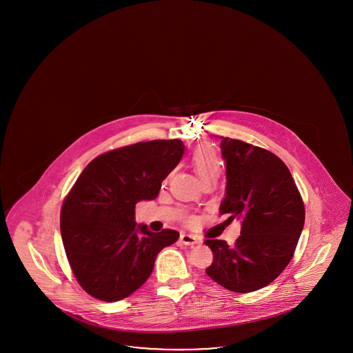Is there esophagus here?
<instances>
[{"instance_id": "34e87169", "label": "esophagus", "mask_w": 353, "mask_h": 353, "mask_svg": "<svg viewBox=\"0 0 353 353\" xmlns=\"http://www.w3.org/2000/svg\"><path fill=\"white\" fill-rule=\"evenodd\" d=\"M180 241H181V243H184V245H188V246H193V245L199 243L197 238L190 234H181V236H180Z\"/></svg>"}]
</instances>
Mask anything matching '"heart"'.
<instances>
[{
	"mask_svg": "<svg viewBox=\"0 0 353 353\" xmlns=\"http://www.w3.org/2000/svg\"><path fill=\"white\" fill-rule=\"evenodd\" d=\"M192 165L201 183L206 180H217L222 172V163L219 160V153L209 145H202L193 152ZM189 222L192 223L193 219Z\"/></svg>",
	"mask_w": 353,
	"mask_h": 353,
	"instance_id": "obj_1",
	"label": "heart"
}]
</instances>
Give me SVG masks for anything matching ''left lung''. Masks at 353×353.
<instances>
[{"label": "left lung", "mask_w": 353, "mask_h": 353, "mask_svg": "<svg viewBox=\"0 0 353 353\" xmlns=\"http://www.w3.org/2000/svg\"><path fill=\"white\" fill-rule=\"evenodd\" d=\"M226 197L219 213L241 219V235L229 246L206 239L213 262L206 274L234 292H252L271 283L290 263L304 225V203L285 163L272 152L222 137Z\"/></svg>", "instance_id": "obj_1"}]
</instances>
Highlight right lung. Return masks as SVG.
Here are the masks:
<instances>
[{
    "instance_id": "add662e5",
    "label": "right lung",
    "mask_w": 353,
    "mask_h": 353,
    "mask_svg": "<svg viewBox=\"0 0 353 353\" xmlns=\"http://www.w3.org/2000/svg\"><path fill=\"white\" fill-rule=\"evenodd\" d=\"M181 140H151L95 157L61 209V234L70 268L84 291L118 302L144 285L157 254L180 234L152 233L134 222V206L157 197L184 154Z\"/></svg>"
}]
</instances>
